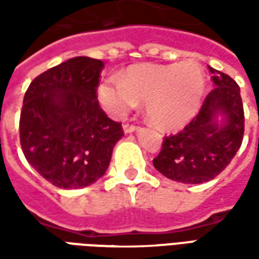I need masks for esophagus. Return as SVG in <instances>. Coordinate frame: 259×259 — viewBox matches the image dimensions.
<instances>
[{
  "instance_id": "34e87169",
  "label": "esophagus",
  "mask_w": 259,
  "mask_h": 259,
  "mask_svg": "<svg viewBox=\"0 0 259 259\" xmlns=\"http://www.w3.org/2000/svg\"><path fill=\"white\" fill-rule=\"evenodd\" d=\"M136 129H137V126H136L135 123H130V122H126V123L123 124L124 133H132V132H135Z\"/></svg>"
}]
</instances>
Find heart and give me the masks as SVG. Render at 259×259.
<instances>
[{"label":"heart","mask_w":259,"mask_h":259,"mask_svg":"<svg viewBox=\"0 0 259 259\" xmlns=\"http://www.w3.org/2000/svg\"><path fill=\"white\" fill-rule=\"evenodd\" d=\"M205 90L204 72L194 61L180 64L133 65L120 80H105L100 100L113 116H123L137 102H146L152 123L165 130L179 129L198 109Z\"/></svg>","instance_id":"heart-1"}]
</instances>
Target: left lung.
<instances>
[{"label":"left lung","mask_w":259,"mask_h":259,"mask_svg":"<svg viewBox=\"0 0 259 259\" xmlns=\"http://www.w3.org/2000/svg\"><path fill=\"white\" fill-rule=\"evenodd\" d=\"M212 89L200 112L179 133L165 136L152 159L154 168L175 182L198 185L222 172L239 151L244 135V109L240 87L229 74L209 66ZM218 114L224 116L219 125Z\"/></svg>","instance_id":"1"}]
</instances>
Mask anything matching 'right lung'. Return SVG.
<instances>
[{"label":"right lung","mask_w":259,"mask_h":259,"mask_svg":"<svg viewBox=\"0 0 259 259\" xmlns=\"http://www.w3.org/2000/svg\"><path fill=\"white\" fill-rule=\"evenodd\" d=\"M104 62L76 57L33 80L20 112V146L27 162L59 189H81L104 176L122 123L97 100Z\"/></svg>","instance_id":"add662e5"}]
</instances>
